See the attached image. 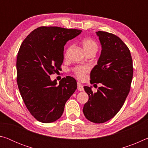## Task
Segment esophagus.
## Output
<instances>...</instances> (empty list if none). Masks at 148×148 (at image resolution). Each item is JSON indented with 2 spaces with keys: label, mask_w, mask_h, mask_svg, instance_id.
<instances>
[{
  "label": "esophagus",
  "mask_w": 148,
  "mask_h": 148,
  "mask_svg": "<svg viewBox=\"0 0 148 148\" xmlns=\"http://www.w3.org/2000/svg\"><path fill=\"white\" fill-rule=\"evenodd\" d=\"M77 90L79 91H84V86H82V85L80 84L79 83L77 84Z\"/></svg>",
  "instance_id": "1"
}]
</instances>
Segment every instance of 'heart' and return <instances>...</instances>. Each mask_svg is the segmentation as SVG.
Instances as JSON below:
<instances>
[{
	"mask_svg": "<svg viewBox=\"0 0 148 148\" xmlns=\"http://www.w3.org/2000/svg\"><path fill=\"white\" fill-rule=\"evenodd\" d=\"M82 44L85 51H86L87 54L91 53V52H97V49H98V45H97V42L91 38H86L83 40ZM71 48V47H69L65 56H67L68 52ZM72 71H73L74 73L76 74V76L78 77L79 79H83L84 78V77L86 76V75L89 72L90 68L89 66H87V65H84V66H77L76 67H74Z\"/></svg>",
	"mask_w": 148,
	"mask_h": 148,
	"instance_id": "b5f03b06",
	"label": "heart"
}]
</instances>
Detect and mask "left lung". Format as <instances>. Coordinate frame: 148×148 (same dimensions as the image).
<instances>
[{"label":"left lung","instance_id":"obj_1","mask_svg":"<svg viewBox=\"0 0 148 148\" xmlns=\"http://www.w3.org/2000/svg\"><path fill=\"white\" fill-rule=\"evenodd\" d=\"M102 45L97 64L91 72V84L101 83L97 92L84 86L89 95L83 112L89 121L102 123L118 113L131 89L133 66L131 52L123 42L114 34L96 32Z\"/></svg>","mask_w":148,"mask_h":148}]
</instances>
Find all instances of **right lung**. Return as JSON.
<instances>
[{
	"label": "right lung",
	"mask_w": 148,
	"mask_h": 148,
	"mask_svg": "<svg viewBox=\"0 0 148 148\" xmlns=\"http://www.w3.org/2000/svg\"><path fill=\"white\" fill-rule=\"evenodd\" d=\"M78 29L42 26L32 31L17 53V83L30 113L44 123L56 121L77 89L74 77L62 78L59 84L50 75L57 73L63 62L64 46L81 33Z\"/></svg>",
	"instance_id": "obj_1"
}]
</instances>
